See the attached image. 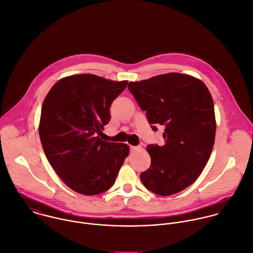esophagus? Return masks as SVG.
Masks as SVG:
<instances>
[{"instance_id": "esophagus-1", "label": "esophagus", "mask_w": 253, "mask_h": 253, "mask_svg": "<svg viewBox=\"0 0 253 253\" xmlns=\"http://www.w3.org/2000/svg\"><path fill=\"white\" fill-rule=\"evenodd\" d=\"M130 149H131L132 152H134V151H139V150H141V147H134V146H131Z\"/></svg>"}]
</instances>
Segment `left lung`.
<instances>
[{"mask_svg": "<svg viewBox=\"0 0 253 253\" xmlns=\"http://www.w3.org/2000/svg\"><path fill=\"white\" fill-rule=\"evenodd\" d=\"M128 89L152 130L164 126L165 145L148 146L152 163L141 181L163 197L185 190L202 174L214 146L216 120L209 90L202 80L175 72L130 82Z\"/></svg>", "mask_w": 253, "mask_h": 253, "instance_id": "left-lung-1", "label": "left lung"}]
</instances>
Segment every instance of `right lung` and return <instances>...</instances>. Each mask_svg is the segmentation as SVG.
Returning a JSON list of instances; mask_svg holds the SVG:
<instances>
[{"label": "right lung", "instance_id": "1", "mask_svg": "<svg viewBox=\"0 0 253 253\" xmlns=\"http://www.w3.org/2000/svg\"><path fill=\"white\" fill-rule=\"evenodd\" d=\"M128 81L94 74L58 80L43 101L39 135L44 152L62 182L94 196L109 190L129 154V146L101 141L109 107Z\"/></svg>", "mask_w": 253, "mask_h": 253}]
</instances>
